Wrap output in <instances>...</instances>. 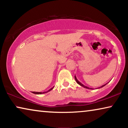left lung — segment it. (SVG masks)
<instances>
[{
	"label": "left lung",
	"instance_id": "left-lung-1",
	"mask_svg": "<svg viewBox=\"0 0 128 128\" xmlns=\"http://www.w3.org/2000/svg\"><path fill=\"white\" fill-rule=\"evenodd\" d=\"M74 78H75V80H76V82H77V83L78 84H79L80 86H82V87H84V88H87V89H92V88H89V87H87V86H84V85H83V84H82V83H80V82L78 81V80L77 79V78H76V76H74ZM107 83H106V84H104V85H102V86H101V87H98L97 88V89H98V88H101V87H104V86H106V84Z\"/></svg>",
	"mask_w": 128,
	"mask_h": 128
}]
</instances>
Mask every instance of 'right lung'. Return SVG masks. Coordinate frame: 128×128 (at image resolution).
<instances>
[{
	"mask_svg": "<svg viewBox=\"0 0 128 128\" xmlns=\"http://www.w3.org/2000/svg\"><path fill=\"white\" fill-rule=\"evenodd\" d=\"M54 87H52L51 88H50V90H48V91H46V92H32V93L36 94H45V93H46V92H50V90H52V89L54 88Z\"/></svg>",
	"mask_w": 128,
	"mask_h": 128,
	"instance_id": "1",
	"label": "right lung"
}]
</instances>
